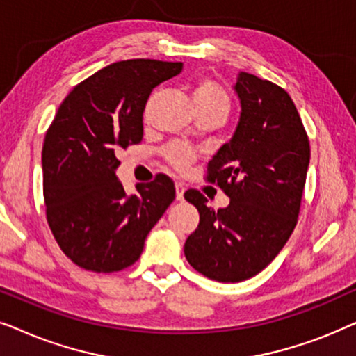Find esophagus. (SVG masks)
Instances as JSON below:
<instances>
[{
    "label": "esophagus",
    "mask_w": 356,
    "mask_h": 356,
    "mask_svg": "<svg viewBox=\"0 0 356 356\" xmlns=\"http://www.w3.org/2000/svg\"><path fill=\"white\" fill-rule=\"evenodd\" d=\"M175 189H177V201H183L184 199V184L183 183H177L175 184Z\"/></svg>",
    "instance_id": "esophagus-1"
}]
</instances>
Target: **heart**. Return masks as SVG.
Wrapping results in <instances>:
<instances>
[{
  "mask_svg": "<svg viewBox=\"0 0 356 356\" xmlns=\"http://www.w3.org/2000/svg\"><path fill=\"white\" fill-rule=\"evenodd\" d=\"M193 99L197 108L201 110H220L225 115L230 110V99H228L225 90L211 79H199L194 84ZM165 157L175 168L181 172L191 165L194 160V150L186 147V145L175 144L165 150Z\"/></svg>",
  "mask_w": 356,
  "mask_h": 356,
  "instance_id": "1",
  "label": "heart"
}]
</instances>
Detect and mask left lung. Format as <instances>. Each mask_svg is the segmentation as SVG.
I'll use <instances>...</instances> for the list:
<instances>
[{"instance_id": "obj_1", "label": "left lung", "mask_w": 356, "mask_h": 356, "mask_svg": "<svg viewBox=\"0 0 356 356\" xmlns=\"http://www.w3.org/2000/svg\"><path fill=\"white\" fill-rule=\"evenodd\" d=\"M233 89L240 120L207 167V181L217 183L230 204L213 211L196 189L184 193L199 212L184 256L217 282L251 279L279 254L296 225L309 165L308 136L282 87L240 72Z\"/></svg>"}]
</instances>
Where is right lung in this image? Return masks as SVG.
<instances>
[{"instance_id": "right-lung-1", "label": "right lung", "mask_w": 356, "mask_h": 356, "mask_svg": "<svg viewBox=\"0 0 356 356\" xmlns=\"http://www.w3.org/2000/svg\"><path fill=\"white\" fill-rule=\"evenodd\" d=\"M183 63L128 60L97 71L63 100L42 149L47 220L63 252L86 270L116 272L139 259L149 232L175 199L159 175L126 194L116 150L143 140L154 87Z\"/></svg>"}]
</instances>
